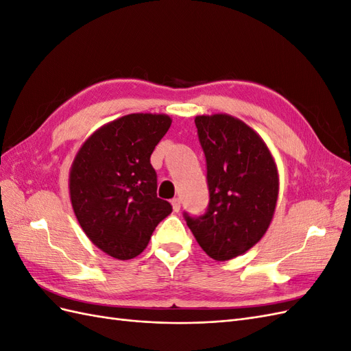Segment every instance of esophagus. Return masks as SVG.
I'll list each match as a JSON object with an SVG mask.
<instances>
[{"label":"esophagus","mask_w":351,"mask_h":351,"mask_svg":"<svg viewBox=\"0 0 351 351\" xmlns=\"http://www.w3.org/2000/svg\"><path fill=\"white\" fill-rule=\"evenodd\" d=\"M171 205H173V210H174V212H178L180 208H182V202H180L178 197H176V199L171 200Z\"/></svg>","instance_id":"1"}]
</instances>
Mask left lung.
Instances as JSON below:
<instances>
[{
	"label": "left lung",
	"mask_w": 351,
	"mask_h": 351,
	"mask_svg": "<svg viewBox=\"0 0 351 351\" xmlns=\"http://www.w3.org/2000/svg\"><path fill=\"white\" fill-rule=\"evenodd\" d=\"M206 158L209 205L200 217L184 212L199 246L215 261H230L267 232L278 199V171L262 137L228 114L197 115Z\"/></svg>",
	"instance_id": "left-lung-1"
}]
</instances>
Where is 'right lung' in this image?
Instances as JSON below:
<instances>
[{"mask_svg": "<svg viewBox=\"0 0 351 351\" xmlns=\"http://www.w3.org/2000/svg\"><path fill=\"white\" fill-rule=\"evenodd\" d=\"M171 125L165 114H129L102 125L74 158L71 206L89 240L110 256L141 254L155 227L171 214L156 196L151 155Z\"/></svg>", "mask_w": 351, "mask_h": 351, "instance_id": "1", "label": "right lung"}]
</instances>
